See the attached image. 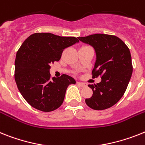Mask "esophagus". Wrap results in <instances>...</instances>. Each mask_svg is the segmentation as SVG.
Returning a JSON list of instances; mask_svg holds the SVG:
<instances>
[{
	"label": "esophagus",
	"instance_id": "34e87169",
	"mask_svg": "<svg viewBox=\"0 0 145 145\" xmlns=\"http://www.w3.org/2000/svg\"><path fill=\"white\" fill-rule=\"evenodd\" d=\"M77 85L80 86V87H86L87 85L86 83H84V82H77Z\"/></svg>",
	"mask_w": 145,
	"mask_h": 145
}]
</instances>
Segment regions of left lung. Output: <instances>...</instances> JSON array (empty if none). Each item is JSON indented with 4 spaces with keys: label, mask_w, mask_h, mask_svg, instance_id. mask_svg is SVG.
Instances as JSON below:
<instances>
[{
    "label": "left lung",
    "mask_w": 145,
    "mask_h": 145,
    "mask_svg": "<svg viewBox=\"0 0 145 145\" xmlns=\"http://www.w3.org/2000/svg\"><path fill=\"white\" fill-rule=\"evenodd\" d=\"M91 45L97 54L92 77L100 76L102 81L88 85L93 91L86 103L93 110H105L114 105L124 95L133 72L131 52L125 42L116 36L94 34L78 37Z\"/></svg>",
    "instance_id": "1"
}]
</instances>
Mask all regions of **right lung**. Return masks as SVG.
Returning a JSON list of instances; mask_svg holds the SVG:
<instances>
[{"label":"right lung","mask_w":145,"mask_h":145,"mask_svg":"<svg viewBox=\"0 0 145 145\" xmlns=\"http://www.w3.org/2000/svg\"><path fill=\"white\" fill-rule=\"evenodd\" d=\"M77 42L75 37L35 33L23 42L16 54L14 80L21 95L31 106L50 112L63 104L67 88L76 81L66 74L52 77L50 65L59 61L63 50Z\"/></svg>","instance_id":"right-lung-1"}]
</instances>
